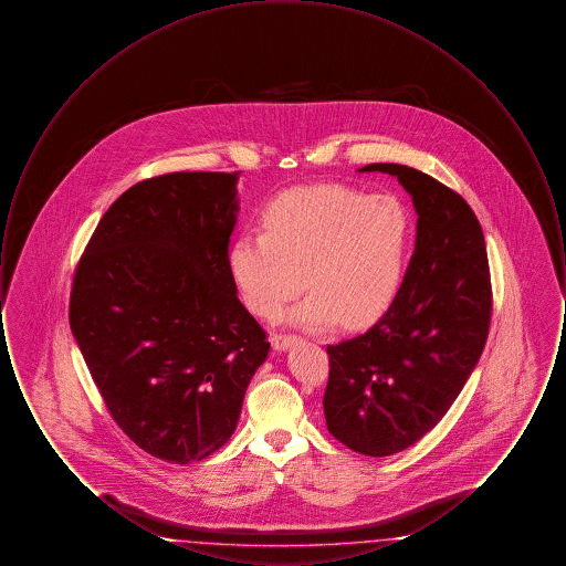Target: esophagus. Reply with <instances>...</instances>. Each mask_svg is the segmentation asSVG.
Listing matches in <instances>:
<instances>
[{
  "label": "esophagus",
  "instance_id": "esophagus-1",
  "mask_svg": "<svg viewBox=\"0 0 566 566\" xmlns=\"http://www.w3.org/2000/svg\"><path fill=\"white\" fill-rule=\"evenodd\" d=\"M295 342V335H282V333H275V335L271 337V346H273V350L275 352L289 350Z\"/></svg>",
  "mask_w": 566,
  "mask_h": 566
}]
</instances>
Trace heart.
Here are the masks:
<instances>
[{
  "label": "heart",
  "instance_id": "b5f03b06",
  "mask_svg": "<svg viewBox=\"0 0 566 566\" xmlns=\"http://www.w3.org/2000/svg\"><path fill=\"white\" fill-rule=\"evenodd\" d=\"M263 229L240 238L229 256L245 307L261 318L273 321L305 284L310 295L293 323L324 326L339 316L358 326L379 316L399 289L409 218L390 195L301 187L271 201Z\"/></svg>",
  "mask_w": 566,
  "mask_h": 566
}]
</instances>
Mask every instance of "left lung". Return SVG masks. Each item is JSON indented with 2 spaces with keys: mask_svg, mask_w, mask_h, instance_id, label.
I'll return each mask as SVG.
<instances>
[{
  "mask_svg": "<svg viewBox=\"0 0 566 566\" xmlns=\"http://www.w3.org/2000/svg\"><path fill=\"white\" fill-rule=\"evenodd\" d=\"M358 171L395 176L413 201L416 248L388 312L367 333L328 346V432L365 457L422 439L457 401L484 352L492 289L484 233L469 203L397 163Z\"/></svg>",
  "mask_w": 566,
  "mask_h": 566,
  "instance_id": "1",
  "label": "left lung"
}]
</instances>
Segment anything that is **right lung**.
I'll return each mask as SVG.
<instances>
[{
  "mask_svg": "<svg viewBox=\"0 0 566 566\" xmlns=\"http://www.w3.org/2000/svg\"><path fill=\"white\" fill-rule=\"evenodd\" d=\"M240 171L125 190L74 273L70 326L109 416L150 457L189 464L235 431L270 354L229 263Z\"/></svg>",
  "mask_w": 566,
  "mask_h": 566,
  "instance_id": "obj_1",
  "label": "right lung"
}]
</instances>
